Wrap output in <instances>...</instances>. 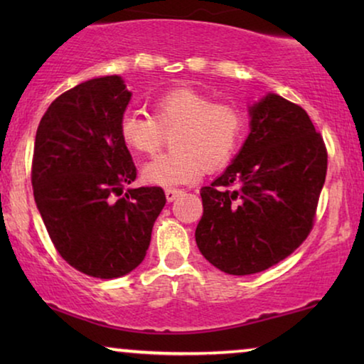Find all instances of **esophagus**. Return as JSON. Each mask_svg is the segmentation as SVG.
Returning a JSON list of instances; mask_svg holds the SVG:
<instances>
[{
    "label": "esophagus",
    "mask_w": 364,
    "mask_h": 364,
    "mask_svg": "<svg viewBox=\"0 0 364 364\" xmlns=\"http://www.w3.org/2000/svg\"><path fill=\"white\" fill-rule=\"evenodd\" d=\"M178 196H182V191H181V188H167V191H166V198H167V202L176 200V198H177Z\"/></svg>",
    "instance_id": "obj_1"
}]
</instances>
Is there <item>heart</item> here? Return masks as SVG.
Listing matches in <instances>:
<instances>
[{"mask_svg": "<svg viewBox=\"0 0 364 364\" xmlns=\"http://www.w3.org/2000/svg\"><path fill=\"white\" fill-rule=\"evenodd\" d=\"M152 117L127 112L119 136L129 151L154 154L171 134V152L161 154L142 168L151 186L178 187L193 183L205 171L225 167L240 147L247 121L230 102H213L210 94L192 87H173L152 101Z\"/></svg>", "mask_w": 364, "mask_h": 364, "instance_id": "b5f03b06", "label": "heart"}]
</instances>
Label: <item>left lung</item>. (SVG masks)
I'll list each match as a JSON object with an SVG mask.
<instances>
[{
  "mask_svg": "<svg viewBox=\"0 0 364 364\" xmlns=\"http://www.w3.org/2000/svg\"><path fill=\"white\" fill-rule=\"evenodd\" d=\"M250 134L233 162L200 188L198 250L230 275L267 270L311 232L328 154L305 109L268 92L248 109Z\"/></svg>",
  "mask_w": 364,
  "mask_h": 364,
  "instance_id": "8db88e82",
  "label": "left lung"
}]
</instances>
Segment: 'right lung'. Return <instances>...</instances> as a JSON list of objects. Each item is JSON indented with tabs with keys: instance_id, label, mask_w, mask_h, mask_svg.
<instances>
[{
	"instance_id": "obj_1",
	"label": "right lung",
	"mask_w": 364,
	"mask_h": 364,
	"mask_svg": "<svg viewBox=\"0 0 364 364\" xmlns=\"http://www.w3.org/2000/svg\"><path fill=\"white\" fill-rule=\"evenodd\" d=\"M131 96L121 76L77 84L51 102L34 141V200L51 242L69 265L104 280L139 267L166 205L161 187L124 193L137 176L119 136Z\"/></svg>"
}]
</instances>
